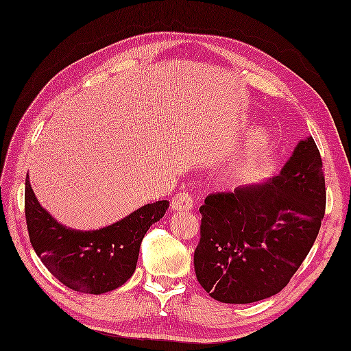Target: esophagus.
Wrapping results in <instances>:
<instances>
[{
    "instance_id": "1",
    "label": "esophagus",
    "mask_w": 351,
    "mask_h": 351,
    "mask_svg": "<svg viewBox=\"0 0 351 351\" xmlns=\"http://www.w3.org/2000/svg\"><path fill=\"white\" fill-rule=\"evenodd\" d=\"M172 208L175 210H191L193 209V197L189 193H179L172 200Z\"/></svg>"
}]
</instances>
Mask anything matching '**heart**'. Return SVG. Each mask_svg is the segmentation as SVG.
I'll list each match as a JSON object with an SVG mask.
<instances>
[{
    "instance_id": "obj_1",
    "label": "heart",
    "mask_w": 351,
    "mask_h": 351,
    "mask_svg": "<svg viewBox=\"0 0 351 351\" xmlns=\"http://www.w3.org/2000/svg\"><path fill=\"white\" fill-rule=\"evenodd\" d=\"M269 146H271V137L266 132H257L254 136L250 138L245 151H243V156L236 160L233 165L227 170V178H238L245 172H250L252 167H256L260 161L269 151Z\"/></svg>"
}]
</instances>
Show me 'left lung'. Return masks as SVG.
<instances>
[{"label":"left lung","mask_w":351,"mask_h":351,"mask_svg":"<svg viewBox=\"0 0 351 351\" xmlns=\"http://www.w3.org/2000/svg\"><path fill=\"white\" fill-rule=\"evenodd\" d=\"M324 209L323 162L308 137L271 181L205 199L194 251L200 286L224 304L276 295L314 245Z\"/></svg>","instance_id":"1"}]
</instances>
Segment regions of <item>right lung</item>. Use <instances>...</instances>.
<instances>
[{
	"mask_svg": "<svg viewBox=\"0 0 351 351\" xmlns=\"http://www.w3.org/2000/svg\"><path fill=\"white\" fill-rule=\"evenodd\" d=\"M169 208L167 200L148 203L100 230L79 232L61 226L40 206L25 179V218L31 245L65 287L101 295L121 287L136 271L141 242Z\"/></svg>",
	"mask_w": 351,
	"mask_h": 351,
	"instance_id": "right-lung-1",
	"label": "right lung"
}]
</instances>
